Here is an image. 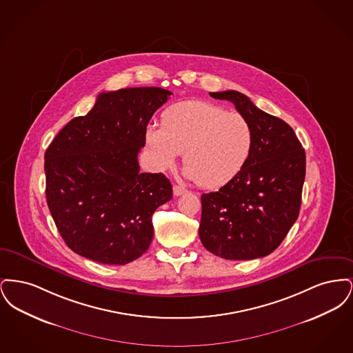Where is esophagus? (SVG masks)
<instances>
[{
    "instance_id": "34e87169",
    "label": "esophagus",
    "mask_w": 353,
    "mask_h": 353,
    "mask_svg": "<svg viewBox=\"0 0 353 353\" xmlns=\"http://www.w3.org/2000/svg\"><path fill=\"white\" fill-rule=\"evenodd\" d=\"M186 193V189L183 188V186H180V185H173V194L174 196H181V194H184Z\"/></svg>"
}]
</instances>
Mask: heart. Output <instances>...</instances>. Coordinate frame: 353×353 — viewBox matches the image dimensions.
Masks as SVG:
<instances>
[{
    "label": "heart",
    "mask_w": 353,
    "mask_h": 353,
    "mask_svg": "<svg viewBox=\"0 0 353 353\" xmlns=\"http://www.w3.org/2000/svg\"><path fill=\"white\" fill-rule=\"evenodd\" d=\"M145 139L157 168H170L184 152L185 176L208 189L235 177L248 163L252 148L248 119L201 101L170 105L163 114L161 124L148 127Z\"/></svg>",
    "instance_id": "1"
}]
</instances>
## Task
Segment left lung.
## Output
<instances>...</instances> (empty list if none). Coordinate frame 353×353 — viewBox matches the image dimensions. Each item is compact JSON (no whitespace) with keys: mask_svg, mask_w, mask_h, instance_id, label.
<instances>
[{"mask_svg":"<svg viewBox=\"0 0 353 353\" xmlns=\"http://www.w3.org/2000/svg\"><path fill=\"white\" fill-rule=\"evenodd\" d=\"M209 94L232 101L248 119L252 148L235 177L217 192L202 194L200 239L206 250L223 259L266 256L299 216L305 152L285 121L259 110L246 95L234 90Z\"/></svg>","mask_w":353,"mask_h":353,"instance_id":"1","label":"left lung"}]
</instances>
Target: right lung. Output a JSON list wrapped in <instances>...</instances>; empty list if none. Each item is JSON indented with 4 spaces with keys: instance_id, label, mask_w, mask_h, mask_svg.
Listing matches in <instances>:
<instances>
[{
    "instance_id": "1",
    "label": "right lung",
    "mask_w": 353,
    "mask_h": 353,
    "mask_svg": "<svg viewBox=\"0 0 353 353\" xmlns=\"http://www.w3.org/2000/svg\"><path fill=\"white\" fill-rule=\"evenodd\" d=\"M172 92L134 87L101 92L45 153L46 199L61 236L77 254L127 265L148 250L152 214L172 199L163 173H140L147 125Z\"/></svg>"
}]
</instances>
